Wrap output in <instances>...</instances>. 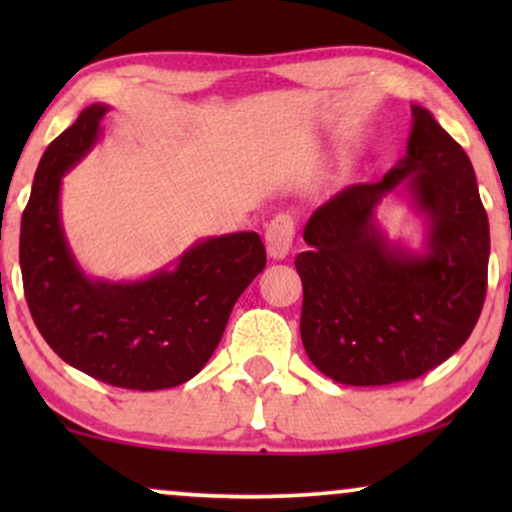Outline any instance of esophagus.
<instances>
[{
    "label": "esophagus",
    "instance_id": "34e87169",
    "mask_svg": "<svg viewBox=\"0 0 512 512\" xmlns=\"http://www.w3.org/2000/svg\"><path fill=\"white\" fill-rule=\"evenodd\" d=\"M293 235H296V221L289 214H277L268 226H265V247L268 256L275 261H282L289 254Z\"/></svg>",
    "mask_w": 512,
    "mask_h": 512
}]
</instances>
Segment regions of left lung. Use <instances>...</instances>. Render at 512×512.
Returning a JSON list of instances; mask_svg holds the SVG:
<instances>
[{
    "instance_id": "left-lung-1",
    "label": "left lung",
    "mask_w": 512,
    "mask_h": 512,
    "mask_svg": "<svg viewBox=\"0 0 512 512\" xmlns=\"http://www.w3.org/2000/svg\"><path fill=\"white\" fill-rule=\"evenodd\" d=\"M409 179L430 221L424 255L389 245L374 207ZM300 338L321 373L352 387L417 380L468 340L487 293L489 221L466 151L412 107L408 153L377 184L333 195L303 230Z\"/></svg>"
}]
</instances>
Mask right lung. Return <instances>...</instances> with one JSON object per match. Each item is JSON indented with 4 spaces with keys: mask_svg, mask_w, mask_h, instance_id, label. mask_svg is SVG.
<instances>
[{
    "mask_svg": "<svg viewBox=\"0 0 512 512\" xmlns=\"http://www.w3.org/2000/svg\"><path fill=\"white\" fill-rule=\"evenodd\" d=\"M107 109L90 104L41 156L20 221L25 300L69 366L111 387L170 389L205 368L237 298L265 268V247L256 233H233L193 244L177 268L139 282L83 275L62 233L60 181L93 149Z\"/></svg>",
    "mask_w": 512,
    "mask_h": 512,
    "instance_id": "add662e5",
    "label": "right lung"
}]
</instances>
